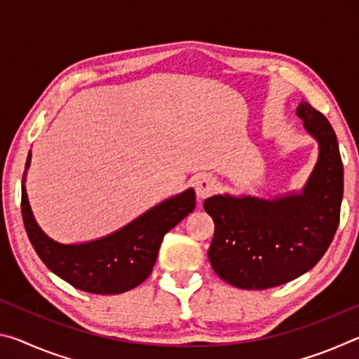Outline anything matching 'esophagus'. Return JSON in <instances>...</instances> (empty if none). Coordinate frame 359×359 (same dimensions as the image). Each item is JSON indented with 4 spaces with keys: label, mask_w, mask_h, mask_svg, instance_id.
<instances>
[{
    "label": "esophagus",
    "mask_w": 359,
    "mask_h": 359,
    "mask_svg": "<svg viewBox=\"0 0 359 359\" xmlns=\"http://www.w3.org/2000/svg\"><path fill=\"white\" fill-rule=\"evenodd\" d=\"M215 188H217V182L212 177H201L199 180H196V184H194L196 196L201 199L210 196V194L215 191Z\"/></svg>",
    "instance_id": "esophagus-1"
}]
</instances>
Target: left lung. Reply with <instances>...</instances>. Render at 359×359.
<instances>
[{"label": "left lung", "mask_w": 359, "mask_h": 359, "mask_svg": "<svg viewBox=\"0 0 359 359\" xmlns=\"http://www.w3.org/2000/svg\"><path fill=\"white\" fill-rule=\"evenodd\" d=\"M297 117L320 154L299 194L263 199L217 194L204 201L215 224L209 261L215 274L242 290H266L311 271L330 247L340 218L344 166L336 133L302 101Z\"/></svg>", "instance_id": "8db88e82"}]
</instances>
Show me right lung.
Masks as SVG:
<instances>
[{
	"label": "right lung",
	"mask_w": 359,
	"mask_h": 359,
	"mask_svg": "<svg viewBox=\"0 0 359 359\" xmlns=\"http://www.w3.org/2000/svg\"><path fill=\"white\" fill-rule=\"evenodd\" d=\"M29 161L32 151L22 179V217L28 239L53 274L87 293L120 294L141 285L154 269L165 234L193 212L196 204L194 190L188 188L106 238L85 244H58L39 228L29 208L25 190Z\"/></svg>",
	"instance_id": "obj_1"
}]
</instances>
